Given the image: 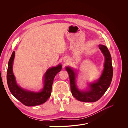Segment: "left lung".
Masks as SVG:
<instances>
[{"instance_id": "1", "label": "left lung", "mask_w": 128, "mask_h": 128, "mask_svg": "<svg viewBox=\"0 0 128 128\" xmlns=\"http://www.w3.org/2000/svg\"><path fill=\"white\" fill-rule=\"evenodd\" d=\"M100 49L105 56L104 68L98 81L89 84V89L87 91L79 90L76 84L77 74L71 68L66 67L68 72L72 95L77 100L84 102H94L101 98L109 88L112 78L113 70L110 54L105 46L100 44Z\"/></svg>"}]
</instances>
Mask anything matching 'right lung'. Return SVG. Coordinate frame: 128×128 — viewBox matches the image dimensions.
Masks as SVG:
<instances>
[{"label":"right lung","instance_id":"obj_1","mask_svg":"<svg viewBox=\"0 0 128 128\" xmlns=\"http://www.w3.org/2000/svg\"><path fill=\"white\" fill-rule=\"evenodd\" d=\"M14 56L15 52L13 51L8 63L6 74L8 86L12 94L27 106H34L44 103L50 97L54 78L61 70L62 65L59 64L46 70L44 76V88L42 91L38 92L29 91L21 88L16 84L12 70Z\"/></svg>","mask_w":128,"mask_h":128}]
</instances>
